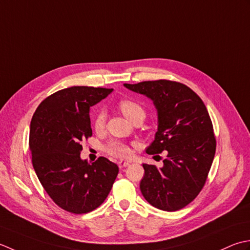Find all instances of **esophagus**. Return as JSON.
Segmentation results:
<instances>
[{
  "mask_svg": "<svg viewBox=\"0 0 250 250\" xmlns=\"http://www.w3.org/2000/svg\"><path fill=\"white\" fill-rule=\"evenodd\" d=\"M118 165H119L120 168H124V167H126V166H128L129 163L126 162V161H120V162L118 163Z\"/></svg>",
  "mask_w": 250,
  "mask_h": 250,
  "instance_id": "obj_1",
  "label": "esophagus"
}]
</instances>
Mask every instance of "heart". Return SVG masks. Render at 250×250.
<instances>
[{"mask_svg": "<svg viewBox=\"0 0 250 250\" xmlns=\"http://www.w3.org/2000/svg\"><path fill=\"white\" fill-rule=\"evenodd\" d=\"M120 109L127 119L129 121H135L137 119H145L146 112L142 106L137 104L134 100L129 99H123L120 101L119 104ZM105 113L104 111H99L98 113L95 115L93 120V126L97 131H100L104 129L105 124ZM105 152L108 154L119 157V159H126L131 153V149L128 145L124 144L120 140H111L108 145L105 146Z\"/></svg>", "mask_w": 250, "mask_h": 250, "instance_id": "obj_1", "label": "heart"}]
</instances>
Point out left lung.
<instances>
[{
	"mask_svg": "<svg viewBox=\"0 0 250 250\" xmlns=\"http://www.w3.org/2000/svg\"><path fill=\"white\" fill-rule=\"evenodd\" d=\"M124 86L150 98L157 110V131L146 153H168L162 168L142 164V195L159 209L179 210L201 192L215 157L210 116L203 100L182 83L157 80Z\"/></svg>",
	"mask_w": 250,
	"mask_h": 250,
	"instance_id": "1",
	"label": "left lung"
}]
</instances>
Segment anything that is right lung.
I'll return each instance as SVG.
<instances>
[{"label":"right lung","instance_id":"add662e5","mask_svg":"<svg viewBox=\"0 0 250 250\" xmlns=\"http://www.w3.org/2000/svg\"><path fill=\"white\" fill-rule=\"evenodd\" d=\"M112 88L73 86L44 99L30 124L29 146L41 185L62 209L86 213L110 193L119 167L105 157L94 163L81 159V141L93 135L89 109Z\"/></svg>","mask_w":250,"mask_h":250}]
</instances>
